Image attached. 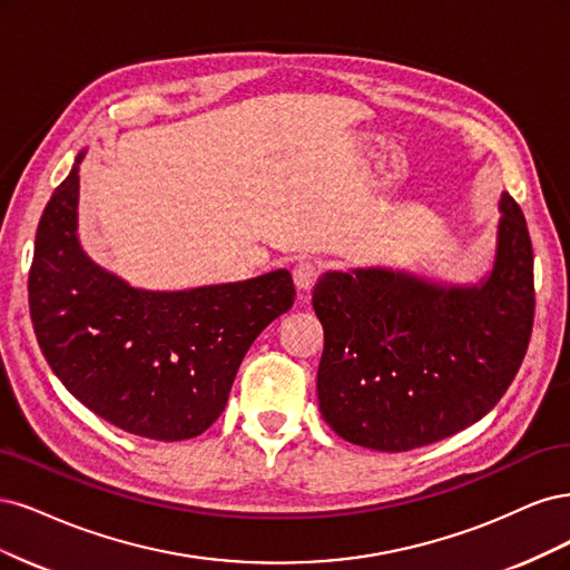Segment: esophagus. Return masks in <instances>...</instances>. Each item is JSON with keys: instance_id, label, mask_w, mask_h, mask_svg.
<instances>
[{"instance_id": "obj_1", "label": "esophagus", "mask_w": 570, "mask_h": 570, "mask_svg": "<svg viewBox=\"0 0 570 570\" xmlns=\"http://www.w3.org/2000/svg\"><path fill=\"white\" fill-rule=\"evenodd\" d=\"M320 277V265L309 263V261H301L296 267H293V282L301 291H307L315 279Z\"/></svg>"}]
</instances>
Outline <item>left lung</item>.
Here are the masks:
<instances>
[{
	"instance_id": "1",
	"label": "left lung",
	"mask_w": 570,
	"mask_h": 570,
	"mask_svg": "<svg viewBox=\"0 0 570 570\" xmlns=\"http://www.w3.org/2000/svg\"><path fill=\"white\" fill-rule=\"evenodd\" d=\"M492 263L466 284L393 267L328 269L312 288L324 326L317 397L343 440L381 452L431 445L483 419L525 357L532 246L507 191Z\"/></svg>"
}]
</instances>
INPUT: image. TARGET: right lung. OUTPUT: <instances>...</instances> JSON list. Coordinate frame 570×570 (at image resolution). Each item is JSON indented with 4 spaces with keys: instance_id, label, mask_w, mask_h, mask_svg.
I'll return each instance as SVG.
<instances>
[{
    "instance_id": "right-lung-1",
    "label": "right lung",
    "mask_w": 570,
    "mask_h": 570,
    "mask_svg": "<svg viewBox=\"0 0 570 570\" xmlns=\"http://www.w3.org/2000/svg\"><path fill=\"white\" fill-rule=\"evenodd\" d=\"M85 154L51 194L35 236V336L66 389L114 426L165 443L200 435L223 414L250 343L291 309V272L179 291L125 282L80 244Z\"/></svg>"
}]
</instances>
